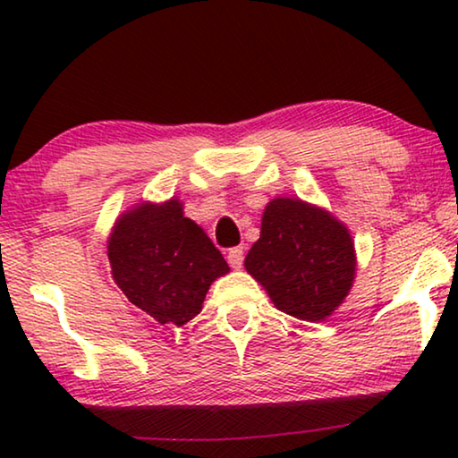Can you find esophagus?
I'll use <instances>...</instances> for the list:
<instances>
[{"instance_id": "1", "label": "esophagus", "mask_w": 458, "mask_h": 458, "mask_svg": "<svg viewBox=\"0 0 458 458\" xmlns=\"http://www.w3.org/2000/svg\"><path fill=\"white\" fill-rule=\"evenodd\" d=\"M227 260L233 268H242V265H243V246L231 248L229 254H227Z\"/></svg>"}]
</instances>
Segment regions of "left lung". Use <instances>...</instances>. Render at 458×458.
<instances>
[{"label": "left lung", "mask_w": 458, "mask_h": 458, "mask_svg": "<svg viewBox=\"0 0 458 458\" xmlns=\"http://www.w3.org/2000/svg\"><path fill=\"white\" fill-rule=\"evenodd\" d=\"M243 265L281 312L325 321L352 287L354 242L327 210L298 198H275Z\"/></svg>", "instance_id": "8db88e82"}]
</instances>
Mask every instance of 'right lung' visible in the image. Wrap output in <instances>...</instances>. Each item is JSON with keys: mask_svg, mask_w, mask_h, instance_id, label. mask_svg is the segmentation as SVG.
Listing matches in <instances>:
<instances>
[{"mask_svg": "<svg viewBox=\"0 0 458 458\" xmlns=\"http://www.w3.org/2000/svg\"><path fill=\"white\" fill-rule=\"evenodd\" d=\"M112 277L137 309L181 327L199 315L212 281L229 265L177 198L123 212L108 237Z\"/></svg>", "mask_w": 458, "mask_h": 458, "instance_id": "right-lung-1", "label": "right lung"}]
</instances>
